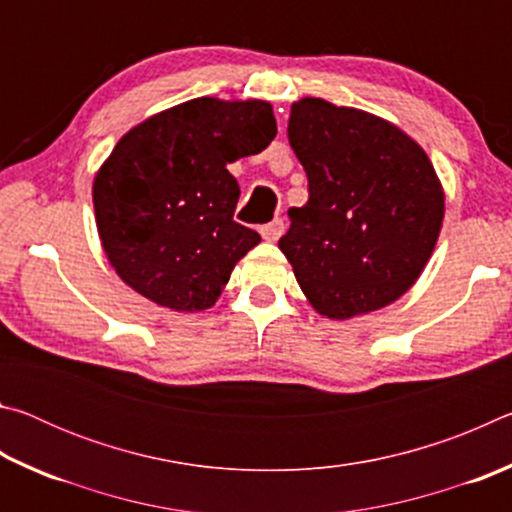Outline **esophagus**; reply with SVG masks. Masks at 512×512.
I'll list each match as a JSON object with an SVG mask.
<instances>
[{"mask_svg": "<svg viewBox=\"0 0 512 512\" xmlns=\"http://www.w3.org/2000/svg\"><path fill=\"white\" fill-rule=\"evenodd\" d=\"M259 232H262V237L266 241H277L282 235H284V221L282 219H273L271 223H266L259 228Z\"/></svg>", "mask_w": 512, "mask_h": 512, "instance_id": "obj_1", "label": "esophagus"}]
</instances>
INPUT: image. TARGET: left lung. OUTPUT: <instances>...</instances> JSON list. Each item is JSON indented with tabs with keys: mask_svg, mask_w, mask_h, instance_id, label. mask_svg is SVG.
Listing matches in <instances>:
<instances>
[{
	"mask_svg": "<svg viewBox=\"0 0 512 512\" xmlns=\"http://www.w3.org/2000/svg\"><path fill=\"white\" fill-rule=\"evenodd\" d=\"M289 144L309 201L291 207L277 246L302 293L336 320L391 305L420 277L443 225L427 153L386 119L311 97L291 106Z\"/></svg>",
	"mask_w": 512,
	"mask_h": 512,
	"instance_id": "8db88e82",
	"label": "left lung"
}]
</instances>
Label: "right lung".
Returning <instances> with one entry per match:
<instances>
[{"label":"right lung","instance_id":"1","mask_svg":"<svg viewBox=\"0 0 512 512\" xmlns=\"http://www.w3.org/2000/svg\"><path fill=\"white\" fill-rule=\"evenodd\" d=\"M271 103L192 99L142 121L103 162L94 214L112 268L176 311L212 307L262 237L237 223L239 185L225 169L273 142Z\"/></svg>","mask_w":512,"mask_h":512}]
</instances>
